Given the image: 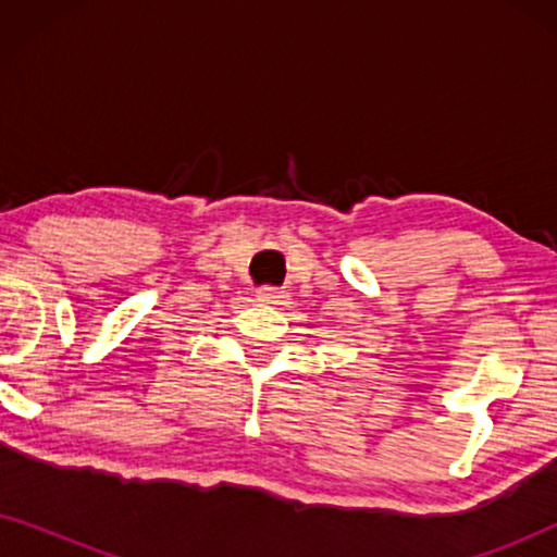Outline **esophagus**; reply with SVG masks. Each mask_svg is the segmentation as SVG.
<instances>
[{
  "mask_svg": "<svg viewBox=\"0 0 557 557\" xmlns=\"http://www.w3.org/2000/svg\"><path fill=\"white\" fill-rule=\"evenodd\" d=\"M258 301L271 304V307H281V304H286V294L281 292V288L263 286V288H258Z\"/></svg>",
  "mask_w": 557,
  "mask_h": 557,
  "instance_id": "esophagus-1",
  "label": "esophagus"
}]
</instances>
